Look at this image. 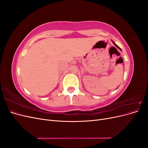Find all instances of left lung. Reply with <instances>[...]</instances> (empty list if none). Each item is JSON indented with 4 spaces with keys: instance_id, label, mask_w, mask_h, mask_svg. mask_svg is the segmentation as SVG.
<instances>
[{
    "instance_id": "obj_1",
    "label": "left lung",
    "mask_w": 148,
    "mask_h": 148,
    "mask_svg": "<svg viewBox=\"0 0 148 148\" xmlns=\"http://www.w3.org/2000/svg\"><path fill=\"white\" fill-rule=\"evenodd\" d=\"M112 42H113V43H114V44H115V46L116 47H118V48H119V49H120V50H121V51H122V49H120V47H119V46H118L117 45V44H115V42H114V41H112Z\"/></svg>"
}]
</instances>
